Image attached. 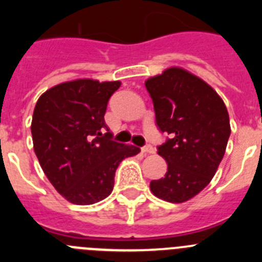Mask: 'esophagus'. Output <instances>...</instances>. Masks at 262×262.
I'll return each instance as SVG.
<instances>
[{
	"instance_id": "34e87169",
	"label": "esophagus",
	"mask_w": 262,
	"mask_h": 262,
	"mask_svg": "<svg viewBox=\"0 0 262 262\" xmlns=\"http://www.w3.org/2000/svg\"><path fill=\"white\" fill-rule=\"evenodd\" d=\"M142 152L143 154H154L155 149L152 145H145V147L142 148Z\"/></svg>"
}]
</instances>
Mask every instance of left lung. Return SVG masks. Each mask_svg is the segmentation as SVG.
Masks as SVG:
<instances>
[{"label":"left lung","mask_w":262,"mask_h":262,"mask_svg":"<svg viewBox=\"0 0 262 262\" xmlns=\"http://www.w3.org/2000/svg\"><path fill=\"white\" fill-rule=\"evenodd\" d=\"M156 123L168 139L157 154L168 164L165 176L149 184L152 194L182 203L205 189L217 170L230 138V117L221 96L181 67L145 80Z\"/></svg>","instance_id":"left-lung-1"}]
</instances>
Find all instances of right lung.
<instances>
[{
  "instance_id": "1",
  "label": "right lung",
  "mask_w": 262,
  "mask_h": 262,
  "mask_svg": "<svg viewBox=\"0 0 262 262\" xmlns=\"http://www.w3.org/2000/svg\"><path fill=\"white\" fill-rule=\"evenodd\" d=\"M120 81L76 78L46 90L31 122L34 151L48 181L68 202L93 205L113 191L122 160L140 152L103 135L108 98Z\"/></svg>"
}]
</instances>
